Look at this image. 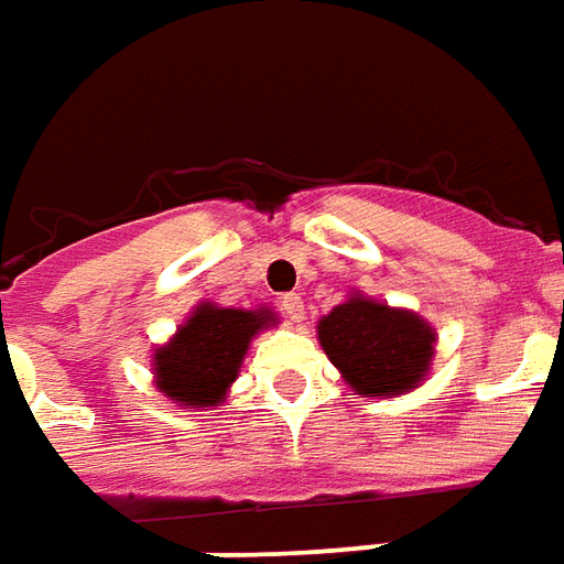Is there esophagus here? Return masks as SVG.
Segmentation results:
<instances>
[{
	"label": "esophagus",
	"instance_id": "34e87169",
	"mask_svg": "<svg viewBox=\"0 0 564 564\" xmlns=\"http://www.w3.org/2000/svg\"><path fill=\"white\" fill-rule=\"evenodd\" d=\"M281 312L283 317H290L293 324H299L305 317V305H302V296L299 293H283L281 296Z\"/></svg>",
	"mask_w": 564,
	"mask_h": 564
}]
</instances>
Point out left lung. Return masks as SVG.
<instances>
[{"instance_id":"8db88e82","label":"left lung","mask_w":564,"mask_h":564,"mask_svg":"<svg viewBox=\"0 0 564 564\" xmlns=\"http://www.w3.org/2000/svg\"><path fill=\"white\" fill-rule=\"evenodd\" d=\"M317 339L361 398L411 392L423 382L435 355V330L420 314L361 293H351L317 321Z\"/></svg>"}]
</instances>
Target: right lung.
Instances as JSON below:
<instances>
[{"label": "right lung", "mask_w": 564, "mask_h": 564, "mask_svg": "<svg viewBox=\"0 0 564 564\" xmlns=\"http://www.w3.org/2000/svg\"><path fill=\"white\" fill-rule=\"evenodd\" d=\"M271 324V308L247 312L200 302L170 343L153 351L156 389L178 408H218L237 379L252 336Z\"/></svg>", "instance_id": "right-lung-1"}]
</instances>
